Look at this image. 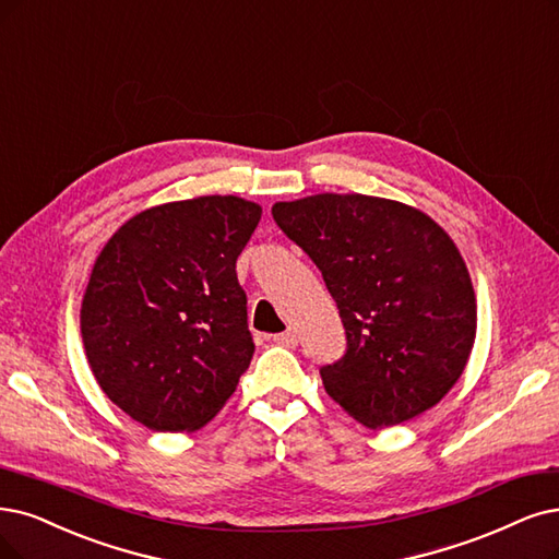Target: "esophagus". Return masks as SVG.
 <instances>
[{"label": "esophagus", "mask_w": 559, "mask_h": 559, "mask_svg": "<svg viewBox=\"0 0 559 559\" xmlns=\"http://www.w3.org/2000/svg\"><path fill=\"white\" fill-rule=\"evenodd\" d=\"M274 343L283 345V347H295L297 345V334L293 332V329H287V332L274 336Z\"/></svg>", "instance_id": "1"}]
</instances>
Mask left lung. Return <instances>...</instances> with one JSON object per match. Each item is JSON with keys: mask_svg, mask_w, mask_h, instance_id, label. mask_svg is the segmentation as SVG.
<instances>
[{"mask_svg": "<svg viewBox=\"0 0 559 559\" xmlns=\"http://www.w3.org/2000/svg\"><path fill=\"white\" fill-rule=\"evenodd\" d=\"M281 230L316 262L345 326V355L322 384L368 428L438 405L477 334V301L456 243L403 202L320 193L276 202Z\"/></svg>", "mask_w": 559, "mask_h": 559, "instance_id": "1", "label": "left lung"}]
</instances>
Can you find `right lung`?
Returning a JSON list of instances; mask_svg holds the SVG:
<instances>
[{"label":"right lung","mask_w":559,"mask_h":559,"mask_svg":"<svg viewBox=\"0 0 559 559\" xmlns=\"http://www.w3.org/2000/svg\"><path fill=\"white\" fill-rule=\"evenodd\" d=\"M260 216L235 195L168 202L103 246L82 343L98 386L142 426L198 430L235 394L255 353L235 266Z\"/></svg>","instance_id":"1"}]
</instances>
